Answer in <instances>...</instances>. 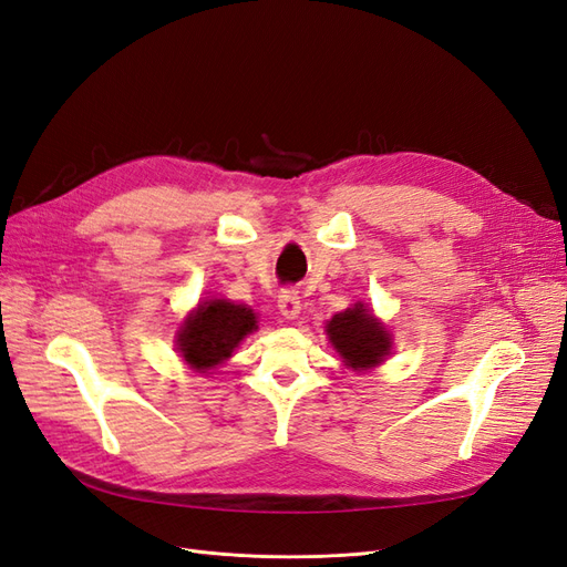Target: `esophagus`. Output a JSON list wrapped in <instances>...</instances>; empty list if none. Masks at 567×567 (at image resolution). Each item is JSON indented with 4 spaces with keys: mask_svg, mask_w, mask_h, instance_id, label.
<instances>
[{
    "mask_svg": "<svg viewBox=\"0 0 567 567\" xmlns=\"http://www.w3.org/2000/svg\"><path fill=\"white\" fill-rule=\"evenodd\" d=\"M279 305V312L286 317V319H298V315H300V296H298V290H293V288H284L281 293H279V300H277Z\"/></svg>",
    "mask_w": 567,
    "mask_h": 567,
    "instance_id": "1",
    "label": "esophagus"
}]
</instances>
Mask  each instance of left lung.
<instances>
[{
  "label": "left lung",
  "mask_w": 567,
  "mask_h": 567,
  "mask_svg": "<svg viewBox=\"0 0 567 567\" xmlns=\"http://www.w3.org/2000/svg\"><path fill=\"white\" fill-rule=\"evenodd\" d=\"M326 336H329L331 346L352 371H369L379 367L392 350V336L373 317V312L367 310L364 302H357L354 307H348L346 312L333 315V319L326 323Z\"/></svg>",
  "instance_id": "1"
}]
</instances>
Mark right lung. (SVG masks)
Listing matches in <instances>:
<instances>
[{
  "instance_id": "right-lung-1",
  "label": "right lung",
  "mask_w": 567,
  "mask_h": 567,
  "mask_svg": "<svg viewBox=\"0 0 567 567\" xmlns=\"http://www.w3.org/2000/svg\"><path fill=\"white\" fill-rule=\"evenodd\" d=\"M257 329V317L246 305L229 300H205L184 319L177 331V352L198 373H208L231 357L248 333Z\"/></svg>"
}]
</instances>
